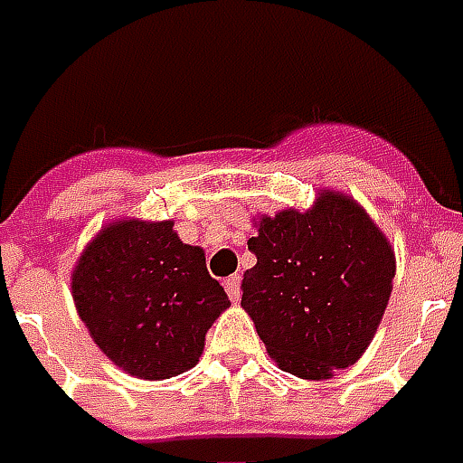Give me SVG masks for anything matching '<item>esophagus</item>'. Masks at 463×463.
<instances>
[{
    "label": "esophagus",
    "instance_id": "esophagus-1",
    "mask_svg": "<svg viewBox=\"0 0 463 463\" xmlns=\"http://www.w3.org/2000/svg\"><path fill=\"white\" fill-rule=\"evenodd\" d=\"M224 290H227V295L232 298V300H239L241 298V278L239 276H229L227 280H224Z\"/></svg>",
    "mask_w": 463,
    "mask_h": 463
}]
</instances>
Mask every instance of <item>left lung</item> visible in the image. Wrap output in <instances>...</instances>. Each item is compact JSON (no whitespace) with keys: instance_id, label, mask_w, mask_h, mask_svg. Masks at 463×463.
<instances>
[{"instance_id":"1","label":"left lung","mask_w":463,"mask_h":463,"mask_svg":"<svg viewBox=\"0 0 463 463\" xmlns=\"http://www.w3.org/2000/svg\"><path fill=\"white\" fill-rule=\"evenodd\" d=\"M256 266L241 307L280 371L325 381L364 356L383 319L395 251L351 194L322 187L310 210L253 219Z\"/></svg>"}]
</instances>
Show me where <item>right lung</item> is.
<instances>
[{
    "label": "right lung",
    "instance_id": "add662e5",
    "mask_svg": "<svg viewBox=\"0 0 463 463\" xmlns=\"http://www.w3.org/2000/svg\"><path fill=\"white\" fill-rule=\"evenodd\" d=\"M175 222L124 217L97 232L71 273L75 310L114 366L144 381L193 368L207 329L227 310L200 246L180 241Z\"/></svg>",
    "mask_w": 463,
    "mask_h": 463
}]
</instances>
